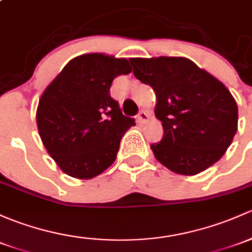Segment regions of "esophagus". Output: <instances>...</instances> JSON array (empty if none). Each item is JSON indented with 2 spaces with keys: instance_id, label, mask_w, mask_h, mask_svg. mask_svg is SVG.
<instances>
[{
  "instance_id": "esophagus-1",
  "label": "esophagus",
  "mask_w": 252,
  "mask_h": 252,
  "mask_svg": "<svg viewBox=\"0 0 252 252\" xmlns=\"http://www.w3.org/2000/svg\"><path fill=\"white\" fill-rule=\"evenodd\" d=\"M148 117H150V115H148L147 111L141 110L139 112V115H137V122L139 123H145V122L148 121Z\"/></svg>"
}]
</instances>
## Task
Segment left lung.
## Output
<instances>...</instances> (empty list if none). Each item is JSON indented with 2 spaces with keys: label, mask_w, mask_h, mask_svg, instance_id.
<instances>
[{
  "label": "left lung",
  "mask_w": 252,
  "mask_h": 252,
  "mask_svg": "<svg viewBox=\"0 0 252 252\" xmlns=\"http://www.w3.org/2000/svg\"><path fill=\"white\" fill-rule=\"evenodd\" d=\"M134 76L153 88L163 139L151 145L164 166L195 175L226 153L238 129V106L223 83L186 58L129 59Z\"/></svg>",
  "instance_id": "obj_1"
}]
</instances>
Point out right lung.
I'll use <instances>...</instances> for the list:
<instances>
[{
  "instance_id": "1",
  "label": "right lung",
  "mask_w": 252,
  "mask_h": 252,
  "mask_svg": "<svg viewBox=\"0 0 252 252\" xmlns=\"http://www.w3.org/2000/svg\"><path fill=\"white\" fill-rule=\"evenodd\" d=\"M126 59L93 54L75 58L47 87L36 119L44 147L63 173L92 179L112 165L135 119L122 113L110 88L128 75Z\"/></svg>"
}]
</instances>
